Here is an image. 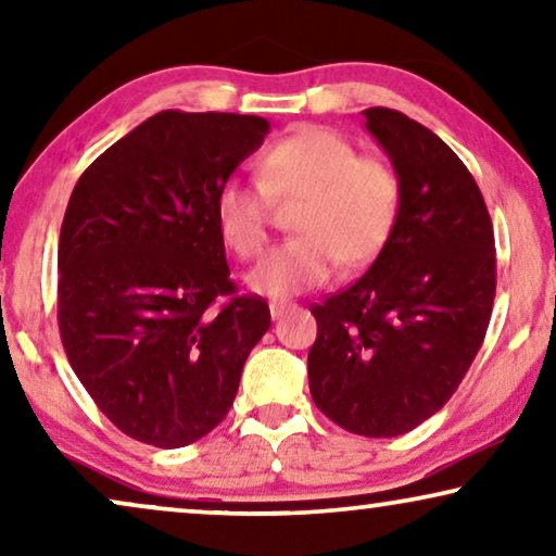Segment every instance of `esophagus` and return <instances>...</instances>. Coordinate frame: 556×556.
<instances>
[{
  "mask_svg": "<svg viewBox=\"0 0 556 556\" xmlns=\"http://www.w3.org/2000/svg\"><path fill=\"white\" fill-rule=\"evenodd\" d=\"M288 308H293L291 303H276V301H273V303H270V316H273V318H280V316L286 314Z\"/></svg>",
  "mask_w": 556,
  "mask_h": 556,
  "instance_id": "1",
  "label": "esophagus"
}]
</instances>
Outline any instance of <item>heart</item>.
Listing matches in <instances>:
<instances>
[{"mask_svg": "<svg viewBox=\"0 0 556 556\" xmlns=\"http://www.w3.org/2000/svg\"><path fill=\"white\" fill-rule=\"evenodd\" d=\"M291 238L250 270V291L288 299L324 286L337 263L375 261L397 225L402 181L384 159L362 156L346 136L306 126L263 151L257 185L227 179L215 197L219 238L240 261L268 245L270 202H293Z\"/></svg>", "mask_w": 556, "mask_h": 556, "instance_id": "1", "label": "heart"}]
</instances>
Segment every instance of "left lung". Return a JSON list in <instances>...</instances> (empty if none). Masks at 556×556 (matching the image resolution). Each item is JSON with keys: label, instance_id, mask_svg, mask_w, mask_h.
<instances>
[{"label": "left lung", "instance_id": "obj_1", "mask_svg": "<svg viewBox=\"0 0 556 556\" xmlns=\"http://www.w3.org/2000/svg\"><path fill=\"white\" fill-rule=\"evenodd\" d=\"M402 181L397 225L364 276L316 303L311 397L364 438H397L453 397L496 295L483 194L447 143L405 113L364 111Z\"/></svg>", "mask_w": 556, "mask_h": 556}]
</instances>
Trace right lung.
I'll return each mask as SVG.
<instances>
[{
	"instance_id": "right-lung-1",
	"label": "right lung",
	"mask_w": 556,
	"mask_h": 556,
	"mask_svg": "<svg viewBox=\"0 0 556 556\" xmlns=\"http://www.w3.org/2000/svg\"><path fill=\"white\" fill-rule=\"evenodd\" d=\"M268 131L261 116L162 111L105 149L67 202L60 339L98 409L139 443L215 430L268 331V303L235 295L215 223L219 187Z\"/></svg>"
}]
</instances>
